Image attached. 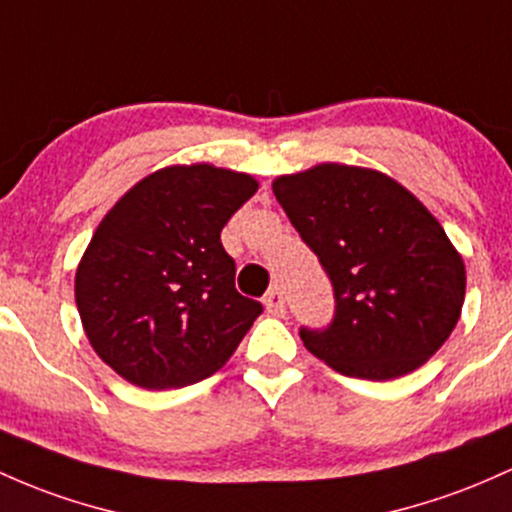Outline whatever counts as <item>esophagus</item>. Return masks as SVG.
<instances>
[{"label": "esophagus", "instance_id": "34e87169", "mask_svg": "<svg viewBox=\"0 0 512 512\" xmlns=\"http://www.w3.org/2000/svg\"><path fill=\"white\" fill-rule=\"evenodd\" d=\"M265 308H267L269 316H284L286 306H284L282 289H277V286H274V289L269 291V294L265 296Z\"/></svg>", "mask_w": 512, "mask_h": 512}]
</instances>
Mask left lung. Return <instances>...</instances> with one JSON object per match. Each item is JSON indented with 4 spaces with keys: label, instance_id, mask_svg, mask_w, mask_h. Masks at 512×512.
<instances>
[{
    "label": "left lung",
    "instance_id": "8db88e82",
    "mask_svg": "<svg viewBox=\"0 0 512 512\" xmlns=\"http://www.w3.org/2000/svg\"><path fill=\"white\" fill-rule=\"evenodd\" d=\"M335 294L333 323L301 328L308 352L357 379L413 372L462 313L464 260L406 187L367 167L323 162L272 182Z\"/></svg>",
    "mask_w": 512,
    "mask_h": 512
}]
</instances>
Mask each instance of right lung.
Returning a JSON list of instances; mask_svg holds the SVG:
<instances>
[{
    "label": "right lung",
    "instance_id": "obj_1",
    "mask_svg": "<svg viewBox=\"0 0 512 512\" xmlns=\"http://www.w3.org/2000/svg\"><path fill=\"white\" fill-rule=\"evenodd\" d=\"M255 177L206 165L148 174L101 218L75 277L94 352L140 389L196 384L228 362L262 313L238 294L221 230Z\"/></svg>",
    "mask_w": 512,
    "mask_h": 512
}]
</instances>
